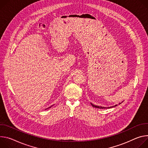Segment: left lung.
Instances as JSON below:
<instances>
[{
  "mask_svg": "<svg viewBox=\"0 0 148 148\" xmlns=\"http://www.w3.org/2000/svg\"><path fill=\"white\" fill-rule=\"evenodd\" d=\"M121 103H120L119 104H121ZM90 104L92 105V106L93 107H95V108H99V109H105V108H105V107H102V106H96V105H94L93 104H92V103H90ZM117 106V105H114V106H110V107H108V108H113V107H115V106Z\"/></svg>",
  "mask_w": 148,
  "mask_h": 148,
  "instance_id": "left-lung-1",
  "label": "left lung"
}]
</instances>
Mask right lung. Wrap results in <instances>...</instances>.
Instances as JSON below:
<instances>
[{
    "label": "right lung",
    "mask_w": 148,
    "mask_h": 148,
    "mask_svg": "<svg viewBox=\"0 0 148 148\" xmlns=\"http://www.w3.org/2000/svg\"><path fill=\"white\" fill-rule=\"evenodd\" d=\"M51 108V107H49V108ZM48 108H47V109H48Z\"/></svg>",
    "instance_id": "obj_1"
}]
</instances>
